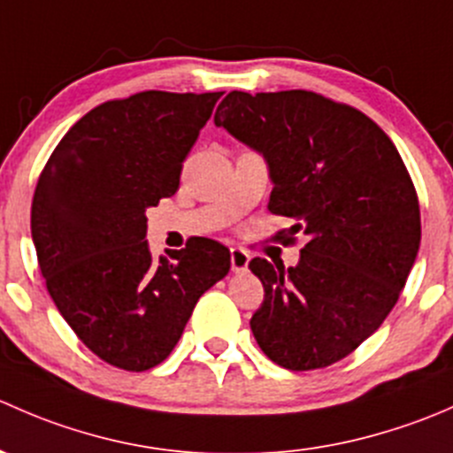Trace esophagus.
I'll list each match as a JSON object with an SVG mask.
<instances>
[{
    "mask_svg": "<svg viewBox=\"0 0 453 453\" xmlns=\"http://www.w3.org/2000/svg\"><path fill=\"white\" fill-rule=\"evenodd\" d=\"M230 265H232V272H236V273L245 272L250 265V254L245 252L243 248H232L230 250Z\"/></svg>",
    "mask_w": 453,
    "mask_h": 453,
    "instance_id": "esophagus-1",
    "label": "esophagus"
}]
</instances>
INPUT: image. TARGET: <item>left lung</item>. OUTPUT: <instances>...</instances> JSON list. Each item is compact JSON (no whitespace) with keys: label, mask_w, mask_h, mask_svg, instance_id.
<instances>
[{"label":"left lung","mask_w":453,"mask_h":453,"mask_svg":"<svg viewBox=\"0 0 453 453\" xmlns=\"http://www.w3.org/2000/svg\"><path fill=\"white\" fill-rule=\"evenodd\" d=\"M214 125L258 150L269 212L307 236L296 267L250 260L265 300L250 319L287 370L331 366L368 340L399 300L421 245L417 190L392 140L362 111L304 89L230 91Z\"/></svg>","instance_id":"1"}]
</instances>
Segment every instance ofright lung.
Instances as JSON below:
<instances>
[{"mask_svg": "<svg viewBox=\"0 0 453 453\" xmlns=\"http://www.w3.org/2000/svg\"><path fill=\"white\" fill-rule=\"evenodd\" d=\"M223 91H140L85 113L50 155L32 199V241L50 296L103 362L142 372L171 355L230 252L193 239L150 256L146 210L180 188L181 164Z\"/></svg>", "mask_w": 453, "mask_h": 453, "instance_id": "1", "label": "right lung"}]
</instances>
